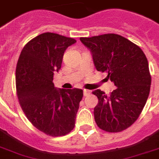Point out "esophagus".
I'll list each match as a JSON object with an SVG mask.
<instances>
[{
  "instance_id": "esophagus-1",
  "label": "esophagus",
  "mask_w": 159,
  "mask_h": 159,
  "mask_svg": "<svg viewBox=\"0 0 159 159\" xmlns=\"http://www.w3.org/2000/svg\"><path fill=\"white\" fill-rule=\"evenodd\" d=\"M90 94H91V91H89V90H86V89L84 90V96H88Z\"/></svg>"
}]
</instances>
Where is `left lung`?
I'll return each mask as SVG.
<instances>
[{"instance_id": "1", "label": "left lung", "mask_w": 159, "mask_h": 159, "mask_svg": "<svg viewBox=\"0 0 159 159\" xmlns=\"http://www.w3.org/2000/svg\"><path fill=\"white\" fill-rule=\"evenodd\" d=\"M80 39L91 50L96 69L108 74L116 87L110 95L99 89L92 92L98 98L94 109L96 124L106 132H121L137 120L149 96L148 59L139 46L119 34Z\"/></svg>"}]
</instances>
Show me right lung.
Wrapping results in <instances>:
<instances>
[{"label":"right lung","instance_id":"1","mask_svg":"<svg viewBox=\"0 0 159 159\" xmlns=\"http://www.w3.org/2000/svg\"><path fill=\"white\" fill-rule=\"evenodd\" d=\"M76 43L72 38L46 32L22 49L16 70L18 99L27 119L51 136H61L74 129L83 90L57 89L53 80L61 69L64 53Z\"/></svg>","mask_w":159,"mask_h":159}]
</instances>
